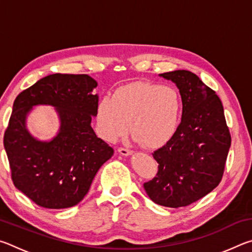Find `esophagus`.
I'll list each match as a JSON object with an SVG mask.
<instances>
[{"label":"esophagus","instance_id":"1","mask_svg":"<svg viewBox=\"0 0 252 252\" xmlns=\"http://www.w3.org/2000/svg\"><path fill=\"white\" fill-rule=\"evenodd\" d=\"M118 152L120 153V155H122V156H130L131 153H132V151L129 150V149H126V148H119L118 149Z\"/></svg>","mask_w":252,"mask_h":252}]
</instances>
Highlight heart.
Listing matches in <instances>:
<instances>
[{"label": "heart", "mask_w": 252, "mask_h": 252, "mask_svg": "<svg viewBox=\"0 0 252 252\" xmlns=\"http://www.w3.org/2000/svg\"><path fill=\"white\" fill-rule=\"evenodd\" d=\"M183 102L176 88L152 82H132L118 88L96 104L99 134L114 142L129 130L143 146L159 148L179 129Z\"/></svg>", "instance_id": "heart-1"}]
</instances>
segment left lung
Listing matches in <instances>:
<instances>
[{
	"label": "left lung",
	"mask_w": 252,
	"mask_h": 252,
	"mask_svg": "<svg viewBox=\"0 0 252 252\" xmlns=\"http://www.w3.org/2000/svg\"><path fill=\"white\" fill-rule=\"evenodd\" d=\"M160 76L177 84L183 102L182 119L173 138L152 153L158 172L143 187L157 204L187 207L220 183L231 135L221 100L199 76L187 70Z\"/></svg>",
	"instance_id": "left-lung-1"
}]
</instances>
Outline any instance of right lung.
Segmentation results:
<instances>
[{
	"instance_id": "1",
	"label": "right lung",
	"mask_w": 252,
	"mask_h": 252,
	"mask_svg": "<svg viewBox=\"0 0 252 252\" xmlns=\"http://www.w3.org/2000/svg\"><path fill=\"white\" fill-rule=\"evenodd\" d=\"M88 74L55 73L37 81L16 96L4 132V149L16 189L42 208L65 209L78 204L90 189L101 165L114 150L91 127L99 97ZM55 106L59 133L51 142L29 134L25 120L32 106Z\"/></svg>"
}]
</instances>
